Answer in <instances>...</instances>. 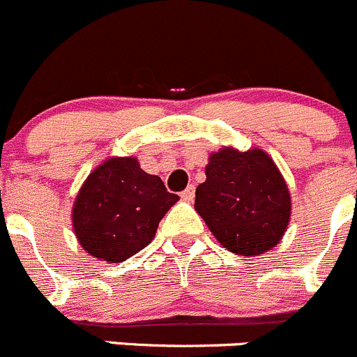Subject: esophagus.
Returning a JSON list of instances; mask_svg holds the SVG:
<instances>
[{
    "mask_svg": "<svg viewBox=\"0 0 357 357\" xmlns=\"http://www.w3.org/2000/svg\"><path fill=\"white\" fill-rule=\"evenodd\" d=\"M194 194H196V187L189 185V187H187V189L182 192V197H183V199H185V201H192V199H194Z\"/></svg>",
    "mask_w": 357,
    "mask_h": 357,
    "instance_id": "1",
    "label": "esophagus"
}]
</instances>
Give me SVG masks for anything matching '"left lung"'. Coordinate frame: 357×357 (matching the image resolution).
<instances>
[{"mask_svg": "<svg viewBox=\"0 0 357 357\" xmlns=\"http://www.w3.org/2000/svg\"><path fill=\"white\" fill-rule=\"evenodd\" d=\"M194 208L224 248L252 257L281 241L291 199L269 154L225 147L208 160L206 180L197 185Z\"/></svg>", "mask_w": 357, "mask_h": 357, "instance_id": "obj_1", "label": "left lung"}]
</instances>
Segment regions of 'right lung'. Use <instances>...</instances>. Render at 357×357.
<instances>
[{
	"label": "right lung",
	"instance_id": "add662e5",
	"mask_svg": "<svg viewBox=\"0 0 357 357\" xmlns=\"http://www.w3.org/2000/svg\"><path fill=\"white\" fill-rule=\"evenodd\" d=\"M178 201L163 180L140 168L137 158H109L77 192L73 227L86 253L125 262L153 241L160 220Z\"/></svg>",
	"mask_w": 357,
	"mask_h": 357
}]
</instances>
